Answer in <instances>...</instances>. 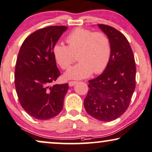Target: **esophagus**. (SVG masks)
I'll list each match as a JSON object with an SVG mask.
<instances>
[{
	"instance_id": "obj_1",
	"label": "esophagus",
	"mask_w": 152,
	"mask_h": 152,
	"mask_svg": "<svg viewBox=\"0 0 152 152\" xmlns=\"http://www.w3.org/2000/svg\"><path fill=\"white\" fill-rule=\"evenodd\" d=\"M68 83H69V86L70 87H72L74 86L76 83H77V81H69Z\"/></svg>"
}]
</instances>
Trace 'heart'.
Here are the masks:
<instances>
[{"instance_id":"b5f03b06","label":"heart","mask_w":152,"mask_h":152,"mask_svg":"<svg viewBox=\"0 0 152 152\" xmlns=\"http://www.w3.org/2000/svg\"><path fill=\"white\" fill-rule=\"evenodd\" d=\"M68 46L58 42L53 48L56 61L63 69L69 67L78 53V64L66 71L67 79L88 78L94 72L100 74L106 69L110 61L111 45L108 37L103 32H94L86 28H78L66 37Z\"/></svg>"}]
</instances>
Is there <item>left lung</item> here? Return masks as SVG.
<instances>
[{
	"mask_svg": "<svg viewBox=\"0 0 152 152\" xmlns=\"http://www.w3.org/2000/svg\"><path fill=\"white\" fill-rule=\"evenodd\" d=\"M110 40L111 56L106 69L89 80L86 112L102 122L116 120L128 108L135 88V62L126 37L111 26L98 24Z\"/></svg>",
	"mask_w": 152,
	"mask_h": 152,
	"instance_id": "8db88e82",
	"label": "left lung"
}]
</instances>
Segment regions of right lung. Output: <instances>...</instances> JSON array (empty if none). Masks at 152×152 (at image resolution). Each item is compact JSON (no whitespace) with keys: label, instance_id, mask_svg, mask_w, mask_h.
I'll list each match as a JSON object with an SVG mask.
<instances>
[{"label":"right lung","instance_id":"add662e5","mask_svg":"<svg viewBox=\"0 0 152 152\" xmlns=\"http://www.w3.org/2000/svg\"><path fill=\"white\" fill-rule=\"evenodd\" d=\"M67 27L42 28L28 36L20 48L15 66V83L20 104L37 120L55 117L63 108L68 83L50 84L60 72L53 48Z\"/></svg>","mask_w":152,"mask_h":152}]
</instances>
